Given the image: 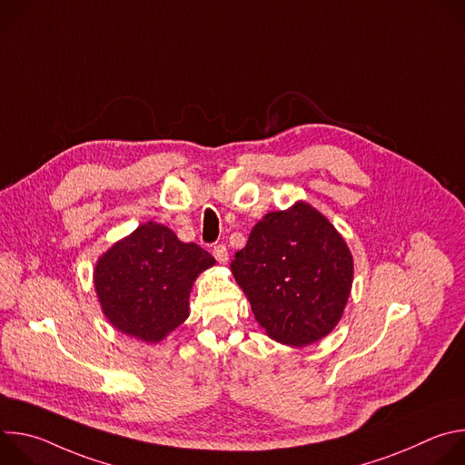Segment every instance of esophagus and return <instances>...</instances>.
Masks as SVG:
<instances>
[{
    "label": "esophagus",
    "instance_id": "esophagus-1",
    "mask_svg": "<svg viewBox=\"0 0 465 465\" xmlns=\"http://www.w3.org/2000/svg\"><path fill=\"white\" fill-rule=\"evenodd\" d=\"M213 255H215V259L219 261V262H228V250H226V246L224 244H217L215 248H213Z\"/></svg>",
    "mask_w": 465,
    "mask_h": 465
}]
</instances>
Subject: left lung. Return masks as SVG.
I'll return each mask as SVG.
<instances>
[{
    "mask_svg": "<svg viewBox=\"0 0 465 465\" xmlns=\"http://www.w3.org/2000/svg\"><path fill=\"white\" fill-rule=\"evenodd\" d=\"M232 272L267 335L302 348L339 323L353 283V257L333 224L296 203L253 226Z\"/></svg>",
    "mask_w": 465,
    "mask_h": 465,
    "instance_id": "obj_1",
    "label": "left lung"
}]
</instances>
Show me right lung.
<instances>
[{
	"instance_id": "add662e5",
	"label": "right lung",
	"mask_w": 465,
	"mask_h": 465,
	"mask_svg": "<svg viewBox=\"0 0 465 465\" xmlns=\"http://www.w3.org/2000/svg\"><path fill=\"white\" fill-rule=\"evenodd\" d=\"M213 264L204 248L149 221L99 257L94 283L115 329L156 344L189 316L193 282Z\"/></svg>"
}]
</instances>
